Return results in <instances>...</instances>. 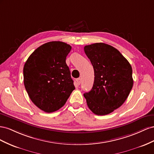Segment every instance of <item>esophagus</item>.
<instances>
[{"label": "esophagus", "mask_w": 154, "mask_h": 154, "mask_svg": "<svg viewBox=\"0 0 154 154\" xmlns=\"http://www.w3.org/2000/svg\"><path fill=\"white\" fill-rule=\"evenodd\" d=\"M76 82H77V85H80L81 82V78H78V79H76Z\"/></svg>", "instance_id": "esophagus-1"}]
</instances>
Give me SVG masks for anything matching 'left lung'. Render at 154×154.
Masks as SVG:
<instances>
[{
    "label": "left lung",
    "mask_w": 154,
    "mask_h": 154,
    "mask_svg": "<svg viewBox=\"0 0 154 154\" xmlns=\"http://www.w3.org/2000/svg\"><path fill=\"white\" fill-rule=\"evenodd\" d=\"M94 69L91 90L84 94L90 110L98 116L113 112L125 103L134 81L130 64L114 47L99 42L85 46Z\"/></svg>",
    "instance_id": "left-lung-1"
}]
</instances>
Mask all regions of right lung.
<instances>
[{"instance_id":"obj_1","label":"right lung","mask_w":154,"mask_h":154,"mask_svg":"<svg viewBox=\"0 0 154 154\" xmlns=\"http://www.w3.org/2000/svg\"><path fill=\"white\" fill-rule=\"evenodd\" d=\"M72 47L52 41L37 48L24 66V84L30 99L41 110L51 113L67 101L75 90L66 59Z\"/></svg>"}]
</instances>
